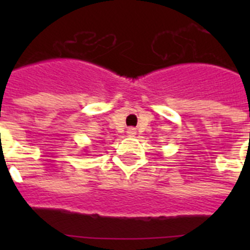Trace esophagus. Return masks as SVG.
Returning a JSON list of instances; mask_svg holds the SVG:
<instances>
[{"label": "esophagus", "mask_w": 250, "mask_h": 250, "mask_svg": "<svg viewBox=\"0 0 250 250\" xmlns=\"http://www.w3.org/2000/svg\"><path fill=\"white\" fill-rule=\"evenodd\" d=\"M136 134V130L134 129V127H130V129H127V135L129 136H135Z\"/></svg>", "instance_id": "1"}]
</instances>
